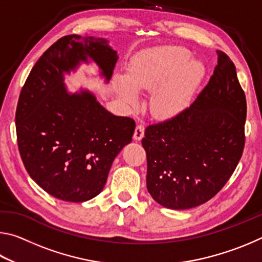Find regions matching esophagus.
I'll return each instance as SVG.
<instances>
[{
	"label": "esophagus",
	"instance_id": "esophagus-1",
	"mask_svg": "<svg viewBox=\"0 0 262 262\" xmlns=\"http://www.w3.org/2000/svg\"><path fill=\"white\" fill-rule=\"evenodd\" d=\"M143 136H144V127L142 125H137L134 132V140L140 141L142 140V137Z\"/></svg>",
	"mask_w": 262,
	"mask_h": 262
}]
</instances>
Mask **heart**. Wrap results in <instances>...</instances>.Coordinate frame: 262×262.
I'll list each match as a JSON object with an SVG mask.
<instances>
[{"mask_svg": "<svg viewBox=\"0 0 262 262\" xmlns=\"http://www.w3.org/2000/svg\"><path fill=\"white\" fill-rule=\"evenodd\" d=\"M181 47H155L140 53L126 75L114 76V86L127 105L139 103V92H151L150 111L158 118H172L187 107L205 76L200 61L190 60Z\"/></svg>", "mask_w": 262, "mask_h": 262, "instance_id": "heart-1", "label": "heart"}]
</instances>
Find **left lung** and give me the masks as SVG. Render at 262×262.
I'll return each mask as SVG.
<instances>
[{
    "label": "left lung",
    "instance_id": "left-lung-1",
    "mask_svg": "<svg viewBox=\"0 0 262 262\" xmlns=\"http://www.w3.org/2000/svg\"><path fill=\"white\" fill-rule=\"evenodd\" d=\"M219 62L194 103L166 121L147 127V188L168 209L198 207L220 192L242 157L246 98L230 57Z\"/></svg>",
    "mask_w": 262,
    "mask_h": 262
}]
</instances>
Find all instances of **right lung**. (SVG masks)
<instances>
[{"instance_id":"add662e5","label":"right lung","mask_w":262,"mask_h":262,"mask_svg":"<svg viewBox=\"0 0 262 262\" xmlns=\"http://www.w3.org/2000/svg\"><path fill=\"white\" fill-rule=\"evenodd\" d=\"M119 59L105 38L66 35L31 70L16 111L19 154L31 178L59 200L84 202L103 190L114 158L132 142L135 122L108 112L66 75L95 63L107 84Z\"/></svg>"}]
</instances>
